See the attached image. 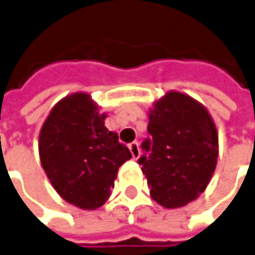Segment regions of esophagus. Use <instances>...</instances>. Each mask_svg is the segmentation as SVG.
<instances>
[{
  "instance_id": "esophagus-1",
  "label": "esophagus",
  "mask_w": 255,
  "mask_h": 255,
  "mask_svg": "<svg viewBox=\"0 0 255 255\" xmlns=\"http://www.w3.org/2000/svg\"><path fill=\"white\" fill-rule=\"evenodd\" d=\"M128 146H129V150H131V155H132V157H134V159H138L139 155H141V152H139V143H138L136 141H134V142H131Z\"/></svg>"
}]
</instances>
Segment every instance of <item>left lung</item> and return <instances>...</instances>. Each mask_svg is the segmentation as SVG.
Here are the masks:
<instances>
[{"instance_id": "left-lung-1", "label": "left lung", "mask_w": 255, "mask_h": 255, "mask_svg": "<svg viewBox=\"0 0 255 255\" xmlns=\"http://www.w3.org/2000/svg\"><path fill=\"white\" fill-rule=\"evenodd\" d=\"M149 141L139 157L150 197L167 209L186 207L209 184L219 155L218 131L207 107L186 93L169 91L148 112Z\"/></svg>"}]
</instances>
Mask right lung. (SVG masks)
Listing matches in <instances>:
<instances>
[{
  "label": "right lung",
  "instance_id": "add662e5",
  "mask_svg": "<svg viewBox=\"0 0 255 255\" xmlns=\"http://www.w3.org/2000/svg\"><path fill=\"white\" fill-rule=\"evenodd\" d=\"M106 117L89 93L77 92L55 103L39 135L41 167L53 188L85 211L105 204L119 167L132 157L106 128Z\"/></svg>",
  "mask_w": 255,
  "mask_h": 255
}]
</instances>
